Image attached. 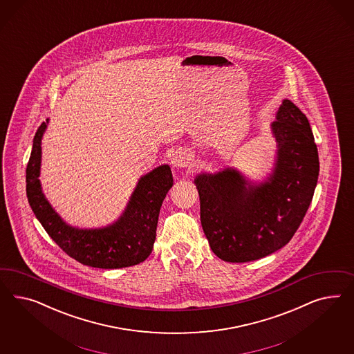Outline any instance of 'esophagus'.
<instances>
[{
  "label": "esophagus",
  "instance_id": "34e87169",
  "mask_svg": "<svg viewBox=\"0 0 354 354\" xmlns=\"http://www.w3.org/2000/svg\"><path fill=\"white\" fill-rule=\"evenodd\" d=\"M191 163V158L184 151V150H176L171 157V165L174 167L182 169V167H187Z\"/></svg>",
  "mask_w": 354,
  "mask_h": 354
}]
</instances>
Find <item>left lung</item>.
Returning a JSON list of instances; mask_svg holds the SVG:
<instances>
[{
	"label": "left lung",
	"instance_id": "obj_1",
	"mask_svg": "<svg viewBox=\"0 0 354 354\" xmlns=\"http://www.w3.org/2000/svg\"><path fill=\"white\" fill-rule=\"evenodd\" d=\"M271 131L278 149L265 182H250L232 167L194 179L203 230L225 262L256 261L284 247L310 206L319 158L309 120L284 100Z\"/></svg>",
	"mask_w": 354,
	"mask_h": 354
}]
</instances>
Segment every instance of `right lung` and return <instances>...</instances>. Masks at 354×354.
Here are the masks:
<instances>
[{"instance_id": "add662e5", "label": "right lung", "mask_w": 354, "mask_h": 354, "mask_svg": "<svg viewBox=\"0 0 354 354\" xmlns=\"http://www.w3.org/2000/svg\"><path fill=\"white\" fill-rule=\"evenodd\" d=\"M46 123L37 129L26 170V191L33 214L48 235L67 256L97 268H122L138 265L149 257L162 203L171 188V169L162 165L141 176L123 214L102 228H77L67 225L45 198L40 184L41 139Z\"/></svg>"}]
</instances>
